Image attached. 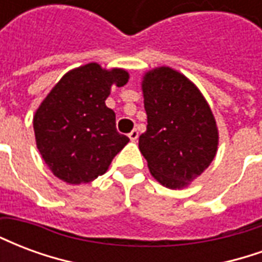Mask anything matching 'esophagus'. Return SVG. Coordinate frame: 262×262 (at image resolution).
<instances>
[{"instance_id":"esophagus-1","label":"esophagus","mask_w":262,"mask_h":262,"mask_svg":"<svg viewBox=\"0 0 262 262\" xmlns=\"http://www.w3.org/2000/svg\"><path fill=\"white\" fill-rule=\"evenodd\" d=\"M137 137H139V130H137V129H133V130L129 133V139H130L132 142H136Z\"/></svg>"}]
</instances>
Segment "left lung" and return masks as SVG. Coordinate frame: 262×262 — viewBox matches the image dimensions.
<instances>
[{
    "instance_id": "1",
    "label": "left lung",
    "mask_w": 262,
    "mask_h": 262,
    "mask_svg": "<svg viewBox=\"0 0 262 262\" xmlns=\"http://www.w3.org/2000/svg\"><path fill=\"white\" fill-rule=\"evenodd\" d=\"M142 91L147 129L139 148L150 174L170 189L189 187L217 153L213 112L192 81L167 66L144 73Z\"/></svg>"
}]
</instances>
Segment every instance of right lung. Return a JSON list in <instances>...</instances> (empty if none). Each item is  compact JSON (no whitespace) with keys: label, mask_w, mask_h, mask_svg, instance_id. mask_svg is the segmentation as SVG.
Returning <instances> with one entry per match:
<instances>
[{"label":"right lung","mask_w":262,"mask_h":262,"mask_svg":"<svg viewBox=\"0 0 262 262\" xmlns=\"http://www.w3.org/2000/svg\"><path fill=\"white\" fill-rule=\"evenodd\" d=\"M127 81L126 70L88 63L66 73L39 105L33 115L37 150L59 180L71 185L94 181L129 143L105 105L112 85Z\"/></svg>","instance_id":"obj_1"}]
</instances>
